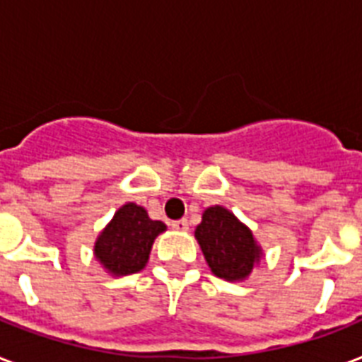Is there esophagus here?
<instances>
[{
	"label": "esophagus",
	"mask_w": 362,
	"mask_h": 362,
	"mask_svg": "<svg viewBox=\"0 0 362 362\" xmlns=\"http://www.w3.org/2000/svg\"><path fill=\"white\" fill-rule=\"evenodd\" d=\"M170 227H173V229H176V231H187V227H189V223H187L186 218H182V220L170 221Z\"/></svg>",
	"instance_id": "1"
}]
</instances>
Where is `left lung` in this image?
I'll return each mask as SVG.
<instances>
[{"instance_id": "obj_1", "label": "left lung", "mask_w": 362, "mask_h": 362, "mask_svg": "<svg viewBox=\"0 0 362 362\" xmlns=\"http://www.w3.org/2000/svg\"><path fill=\"white\" fill-rule=\"evenodd\" d=\"M195 238L212 272L223 280L246 278L261 255L252 231L223 206L204 210L203 221L195 229Z\"/></svg>"}]
</instances>
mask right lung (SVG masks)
Masks as SVG:
<instances>
[{
    "instance_id": "1",
    "label": "right lung",
    "mask_w": 362,
    "mask_h": 362,
    "mask_svg": "<svg viewBox=\"0 0 362 362\" xmlns=\"http://www.w3.org/2000/svg\"><path fill=\"white\" fill-rule=\"evenodd\" d=\"M165 231L163 221L148 218L135 203L124 204L95 242V257L115 276H125L144 269L153 238Z\"/></svg>"
}]
</instances>
